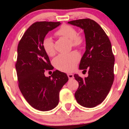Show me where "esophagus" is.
I'll list each match as a JSON object with an SVG mask.
<instances>
[{
    "mask_svg": "<svg viewBox=\"0 0 129 129\" xmlns=\"http://www.w3.org/2000/svg\"><path fill=\"white\" fill-rule=\"evenodd\" d=\"M67 76H68V77H69V79H73V78H74V75L72 73H68Z\"/></svg>",
    "mask_w": 129,
    "mask_h": 129,
    "instance_id": "1",
    "label": "esophagus"
}]
</instances>
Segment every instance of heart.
I'll return each mask as SVG.
<instances>
[{
	"instance_id": "1",
	"label": "heart",
	"mask_w": 129,
	"mask_h": 129,
	"mask_svg": "<svg viewBox=\"0 0 129 129\" xmlns=\"http://www.w3.org/2000/svg\"><path fill=\"white\" fill-rule=\"evenodd\" d=\"M56 36L65 38L69 40L71 46L76 48H80L84 45L85 38L83 35L77 33L76 29L72 26L69 25H63L56 31ZM43 48L45 52L50 56H53L55 54L54 42L50 37H47L42 42ZM79 54L76 51L60 54L55 57L53 63L56 69L63 72H70L75 69V66L79 60Z\"/></svg>"
}]
</instances>
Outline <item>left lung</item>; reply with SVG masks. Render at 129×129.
Wrapping results in <instances>:
<instances>
[{
	"mask_svg": "<svg viewBox=\"0 0 129 129\" xmlns=\"http://www.w3.org/2000/svg\"><path fill=\"white\" fill-rule=\"evenodd\" d=\"M68 23L83 29L86 41L79 69L88 71V76L82 78L74 75L79 83L75 97L83 107H94L106 99L113 82L115 56L111 42L101 26L93 20L78 19Z\"/></svg>",
	"mask_w": 129,
	"mask_h": 129,
	"instance_id": "obj_1",
	"label": "left lung"
}]
</instances>
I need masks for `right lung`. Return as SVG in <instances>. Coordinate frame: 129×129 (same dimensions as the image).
<instances>
[{"instance_id": "add662e5", "label": "right lung", "mask_w": 129, "mask_h": 129, "mask_svg": "<svg viewBox=\"0 0 129 129\" xmlns=\"http://www.w3.org/2000/svg\"><path fill=\"white\" fill-rule=\"evenodd\" d=\"M60 22H36L23 34L17 47L16 69L19 88L26 101L38 110L48 111L57 106L59 91L69 80L65 73L56 70L51 76L44 72L53 70L42 42L48 31Z\"/></svg>"}]
</instances>
